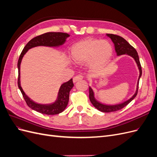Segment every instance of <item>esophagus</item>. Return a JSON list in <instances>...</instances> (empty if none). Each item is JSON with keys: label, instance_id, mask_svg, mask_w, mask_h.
I'll return each instance as SVG.
<instances>
[{"label": "esophagus", "instance_id": "obj_1", "mask_svg": "<svg viewBox=\"0 0 157 157\" xmlns=\"http://www.w3.org/2000/svg\"><path fill=\"white\" fill-rule=\"evenodd\" d=\"M83 78V76L81 75H78L76 76V77H75L73 78V82H77V81H78V80H82Z\"/></svg>", "mask_w": 157, "mask_h": 157}]
</instances>
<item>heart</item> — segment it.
I'll return each mask as SVG.
<instances>
[{"label":"heart","instance_id":"obj_1","mask_svg":"<svg viewBox=\"0 0 157 157\" xmlns=\"http://www.w3.org/2000/svg\"><path fill=\"white\" fill-rule=\"evenodd\" d=\"M113 54L112 44L107 40L86 38L74 44L71 48L73 60L77 63L87 61L88 67L96 69L103 67L111 59Z\"/></svg>","mask_w":157,"mask_h":157}]
</instances>
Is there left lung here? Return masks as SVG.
<instances>
[{
  "label": "left lung",
  "instance_id": "obj_1",
  "mask_svg": "<svg viewBox=\"0 0 157 157\" xmlns=\"http://www.w3.org/2000/svg\"><path fill=\"white\" fill-rule=\"evenodd\" d=\"M107 36L110 38L114 43L115 52L118 56L126 54L131 56L132 58L134 59L140 71V76H139L138 80H137V88H136L135 94L133 95L132 98H130L129 99H128L127 101L119 104H117V105H105V104H103V103H101L100 102L98 101L94 98V93L93 92V90L90 87H89V98H90V101H91L92 105L96 107L98 110L103 113H110V112L117 111L118 110H121V109L124 108L125 106L128 105V103H130L137 96V91H138L140 78L141 77V75H142L141 66L138 54H137V51L136 50V49L134 48V47L131 46L124 39H123L122 37L120 36L113 35V34H107Z\"/></svg>",
  "mask_w": 157,
  "mask_h": 157
}]
</instances>
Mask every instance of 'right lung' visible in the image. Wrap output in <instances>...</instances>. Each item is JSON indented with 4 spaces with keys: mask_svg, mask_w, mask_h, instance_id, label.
Returning a JSON list of instances; mask_svg holds the SVG:
<instances>
[{
    "mask_svg": "<svg viewBox=\"0 0 157 157\" xmlns=\"http://www.w3.org/2000/svg\"><path fill=\"white\" fill-rule=\"evenodd\" d=\"M70 35L67 33H60V32H49L46 33L44 34L37 36L33 38L25 46L24 48L22 50L20 58L17 62L18 68V80L17 85L20 91L23 95V97L26 101L27 105L33 110H35L44 115H57L61 112H63L67 107L69 99V92L71 90L73 87L74 84L73 82V78H71L69 81L63 83L59 88L58 97L56 100L52 103L49 104H40L35 102L31 99L23 91L20 84V65L23 56L29 49L34 48L36 46H48V47H58L63 45L66 39Z\"/></svg>",
    "mask_w": 157,
    "mask_h": 157,
    "instance_id": "right-lung-1",
    "label": "right lung"
}]
</instances>
